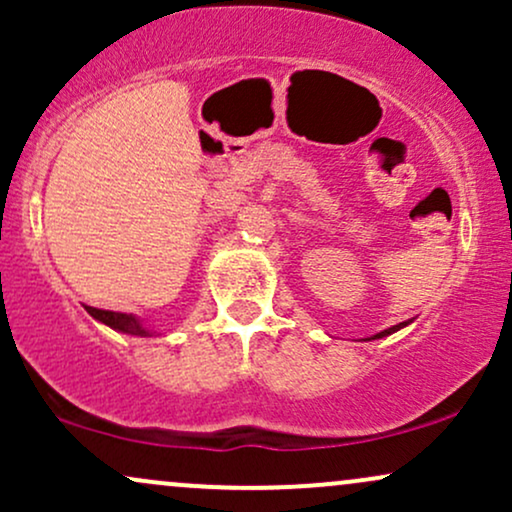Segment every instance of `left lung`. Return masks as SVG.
Segmentation results:
<instances>
[{"mask_svg":"<svg viewBox=\"0 0 512 512\" xmlns=\"http://www.w3.org/2000/svg\"><path fill=\"white\" fill-rule=\"evenodd\" d=\"M426 303L416 305V308H411L409 313H402L399 317H392L390 322H383V325L373 327L370 332H363V334H354V337H349L351 342H375V339H385L390 337V334H395L399 330H404V327H409L411 322L416 320V317L421 315V310H424Z\"/></svg>","mask_w":512,"mask_h":512,"instance_id":"1","label":"left lung"}]
</instances>
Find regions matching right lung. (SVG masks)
Returning a JSON list of instances; mask_svg holds the SVG:
<instances>
[{"mask_svg":"<svg viewBox=\"0 0 512 512\" xmlns=\"http://www.w3.org/2000/svg\"><path fill=\"white\" fill-rule=\"evenodd\" d=\"M86 310L96 317L103 325L113 327L117 332L134 334V337H154V334H161L158 327L149 322V317L137 313V310H122V308H110V305H101L93 301H84Z\"/></svg>","mask_w":512,"mask_h":512,"instance_id":"right-lung-1","label":"right lung"}]
</instances>
